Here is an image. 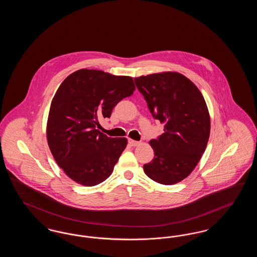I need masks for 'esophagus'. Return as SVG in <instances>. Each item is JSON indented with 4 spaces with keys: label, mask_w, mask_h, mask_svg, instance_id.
<instances>
[{
    "label": "esophagus",
    "mask_w": 257,
    "mask_h": 257,
    "mask_svg": "<svg viewBox=\"0 0 257 257\" xmlns=\"http://www.w3.org/2000/svg\"><path fill=\"white\" fill-rule=\"evenodd\" d=\"M128 142H129V145L131 147H138V146L141 145V142H137V141H134V140H129Z\"/></svg>",
    "instance_id": "obj_1"
}]
</instances>
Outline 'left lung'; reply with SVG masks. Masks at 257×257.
<instances>
[{"label": "left lung", "mask_w": 257, "mask_h": 257, "mask_svg": "<svg viewBox=\"0 0 257 257\" xmlns=\"http://www.w3.org/2000/svg\"><path fill=\"white\" fill-rule=\"evenodd\" d=\"M154 118L164 133L151 140L154 159L144 166L147 176L163 185L182 181L195 170L207 146L210 115L196 85L178 72L134 78Z\"/></svg>", "instance_id": "8db88e82"}]
</instances>
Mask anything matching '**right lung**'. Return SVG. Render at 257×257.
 Here are the masks:
<instances>
[{
  "label": "right lung",
  "mask_w": 257,
  "mask_h": 257,
  "mask_svg": "<svg viewBox=\"0 0 257 257\" xmlns=\"http://www.w3.org/2000/svg\"><path fill=\"white\" fill-rule=\"evenodd\" d=\"M135 88L132 77L86 68L59 86L50 107L47 142L57 164L75 182L91 187L111 174L127 139L109 138L96 127Z\"/></svg>",
  "instance_id": "1"
}]
</instances>
